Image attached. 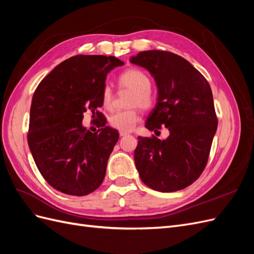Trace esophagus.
<instances>
[{
  "instance_id": "1",
  "label": "esophagus",
  "mask_w": 254,
  "mask_h": 254,
  "mask_svg": "<svg viewBox=\"0 0 254 254\" xmlns=\"http://www.w3.org/2000/svg\"><path fill=\"white\" fill-rule=\"evenodd\" d=\"M128 133L127 132H124V131H120V135L121 136H125V135H127Z\"/></svg>"
}]
</instances>
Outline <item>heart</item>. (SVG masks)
I'll list each match as a JSON object with an SVG mask.
<instances>
[{
  "label": "heart",
  "mask_w": 254,
  "mask_h": 254,
  "mask_svg": "<svg viewBox=\"0 0 254 254\" xmlns=\"http://www.w3.org/2000/svg\"><path fill=\"white\" fill-rule=\"evenodd\" d=\"M119 87L121 90L131 91L128 99L129 107H140L141 109H151L156 104V97L151 92V80L149 76L139 68H128L119 76ZM113 91L109 84H105L102 90V103L106 109H110L113 104ZM139 112L135 108L118 111L111 114L109 125L120 131H130L139 122Z\"/></svg>",
  "instance_id": "obj_1"
}]
</instances>
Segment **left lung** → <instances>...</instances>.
<instances>
[{
    "label": "left lung",
    "instance_id": "8db88e82",
    "mask_svg": "<svg viewBox=\"0 0 254 254\" xmlns=\"http://www.w3.org/2000/svg\"><path fill=\"white\" fill-rule=\"evenodd\" d=\"M130 63L150 72L158 87L146 128L157 132L165 126L170 131L166 140L137 137L134 162L140 178L162 193L186 189L205 168L217 129L210 84L188 60L171 52L144 51Z\"/></svg>",
    "mask_w": 254,
    "mask_h": 254
}]
</instances>
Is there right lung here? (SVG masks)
I'll return each instance as SVG.
<instances>
[{
	"mask_svg": "<svg viewBox=\"0 0 254 254\" xmlns=\"http://www.w3.org/2000/svg\"><path fill=\"white\" fill-rule=\"evenodd\" d=\"M124 63L113 56L77 55L58 64L38 84L29 114L27 142L35 163L51 187L84 196L101 186L107 163L119 140L105 126L102 90L112 68ZM90 110L101 119L92 134L81 124Z\"/></svg>",
	"mask_w": 254,
	"mask_h": 254,
	"instance_id": "add662e5",
	"label": "right lung"
}]
</instances>
